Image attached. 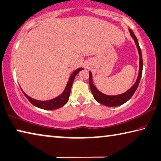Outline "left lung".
<instances>
[{"label":"left lung","mask_w":161,"mask_h":161,"mask_svg":"<svg viewBox=\"0 0 161 161\" xmlns=\"http://www.w3.org/2000/svg\"><path fill=\"white\" fill-rule=\"evenodd\" d=\"M130 35H131L133 39H134L136 45H137L139 54V75H138L137 81L135 82L134 86H133L131 88L129 89L125 93L121 94V95H119L108 96L107 95H104V94H103L101 92H99V91L96 88V87L94 86L93 83H92V73H91L90 71L89 72V74H90L89 83H90L91 92H92V93L94 98L95 99L96 101H97L99 103H100V104L105 105V106H107V107H118V106H120L121 104H124V103H125L126 102H128V100L132 97V95H134L135 92L136 91V90H137V87L139 86V82H140V79H141L142 74V69H143V60H142V51L140 49V47H139V45L137 38H136V36L134 34V33H133V31L131 29H130Z\"/></svg>","instance_id":"left-lung-1"}]
</instances>
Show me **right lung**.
Masks as SVG:
<instances>
[{
  "label": "right lung",
  "mask_w": 161,
  "mask_h": 161,
  "mask_svg": "<svg viewBox=\"0 0 161 161\" xmlns=\"http://www.w3.org/2000/svg\"><path fill=\"white\" fill-rule=\"evenodd\" d=\"M82 69H83L79 68L73 72V74L70 76V78H69L68 83L66 85V88L64 91L63 92V93L61 95H59V97H57L54 98L53 99H51L50 101H38V100H36L31 98L30 97L27 95L26 94L24 93L23 91L22 92L24 93V96L27 98V99H28L33 105H34L38 108L46 109V110H53V109L59 108L60 107H63L64 105H65L66 103H67L69 96H70L71 86H72L73 82H74V80L75 78V76L78 74V72L82 70Z\"/></svg>",
  "instance_id": "1"
}]
</instances>
